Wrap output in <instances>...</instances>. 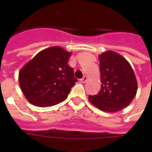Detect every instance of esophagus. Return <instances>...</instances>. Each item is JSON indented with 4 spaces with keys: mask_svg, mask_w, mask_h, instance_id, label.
<instances>
[{
    "mask_svg": "<svg viewBox=\"0 0 152 152\" xmlns=\"http://www.w3.org/2000/svg\"><path fill=\"white\" fill-rule=\"evenodd\" d=\"M87 80H88V77L86 76H84L82 79L80 80V81H81V83H86L87 81Z\"/></svg>",
    "mask_w": 152,
    "mask_h": 152,
    "instance_id": "34e87169",
    "label": "esophagus"
}]
</instances>
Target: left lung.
Returning <instances> with one entry per match:
<instances>
[{
    "label": "left lung",
    "mask_w": 152,
    "mask_h": 152,
    "mask_svg": "<svg viewBox=\"0 0 152 152\" xmlns=\"http://www.w3.org/2000/svg\"><path fill=\"white\" fill-rule=\"evenodd\" d=\"M101 89L89 96V102L107 112H116L126 107L137 94V83L134 70L127 60L114 51L107 50L99 56Z\"/></svg>",
    "instance_id": "1"
}]
</instances>
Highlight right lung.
I'll return each instance as SVG.
<instances>
[{
    "mask_svg": "<svg viewBox=\"0 0 152 152\" xmlns=\"http://www.w3.org/2000/svg\"><path fill=\"white\" fill-rule=\"evenodd\" d=\"M71 52L53 46L40 52L22 67L19 86L31 104L40 107L56 105L66 99L77 80L68 65Z\"/></svg>",
    "mask_w": 152,
    "mask_h": 152,
    "instance_id": "obj_1",
    "label": "right lung"
}]
</instances>
